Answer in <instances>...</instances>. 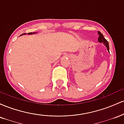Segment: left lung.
<instances>
[{"instance_id": "left-lung-1", "label": "left lung", "mask_w": 124, "mask_h": 124, "mask_svg": "<svg viewBox=\"0 0 124 124\" xmlns=\"http://www.w3.org/2000/svg\"><path fill=\"white\" fill-rule=\"evenodd\" d=\"M98 34H99V38H98V41H99V42H103L104 45L105 46H106L108 52H109V44H108V41H107L106 39H105L104 37L103 34L101 33V32H100V31H98Z\"/></svg>"}]
</instances>
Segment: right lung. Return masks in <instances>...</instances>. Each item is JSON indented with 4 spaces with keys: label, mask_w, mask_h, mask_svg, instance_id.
Masks as SVG:
<instances>
[{
    "label": "right lung",
    "mask_w": 124,
    "mask_h": 124,
    "mask_svg": "<svg viewBox=\"0 0 124 124\" xmlns=\"http://www.w3.org/2000/svg\"><path fill=\"white\" fill-rule=\"evenodd\" d=\"M37 34V32H29V33H28L27 34H28V35H31V34ZM26 34L25 33H24V34H21V35H25Z\"/></svg>",
    "instance_id": "right-lung-1"
}]
</instances>
